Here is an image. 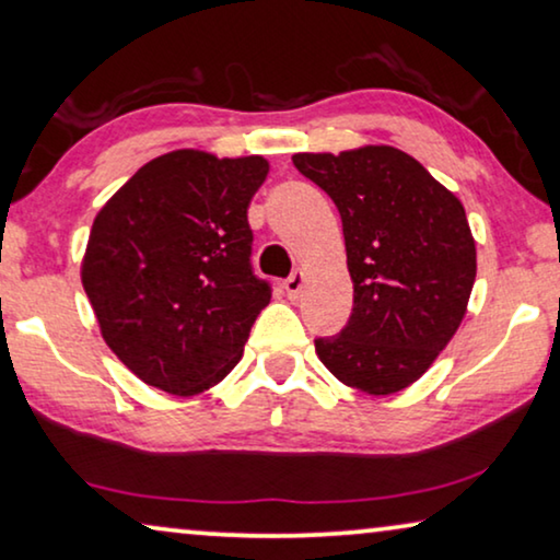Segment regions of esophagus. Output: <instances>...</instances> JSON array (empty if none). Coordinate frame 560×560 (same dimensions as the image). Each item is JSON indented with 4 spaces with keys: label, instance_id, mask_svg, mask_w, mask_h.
Here are the masks:
<instances>
[{
    "label": "esophagus",
    "instance_id": "esophagus-1",
    "mask_svg": "<svg viewBox=\"0 0 560 560\" xmlns=\"http://www.w3.org/2000/svg\"><path fill=\"white\" fill-rule=\"evenodd\" d=\"M282 285H285V293H288L290 301H295V298L301 295L303 285H305V275H303V270H295L285 282H282Z\"/></svg>",
    "mask_w": 560,
    "mask_h": 560
}]
</instances>
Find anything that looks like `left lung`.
<instances>
[{"mask_svg": "<svg viewBox=\"0 0 560 560\" xmlns=\"http://www.w3.org/2000/svg\"><path fill=\"white\" fill-rule=\"evenodd\" d=\"M293 165L341 213L354 308L316 354L343 385L393 395L412 385L462 326L477 247L458 198L389 144L339 155L298 152Z\"/></svg>", "mask_w": 560, "mask_h": 560, "instance_id": "1", "label": "left lung"}]
</instances>
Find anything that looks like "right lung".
<instances>
[{"label":"right lung","mask_w":560,"mask_h":560,"mask_svg":"<svg viewBox=\"0 0 560 560\" xmlns=\"http://www.w3.org/2000/svg\"><path fill=\"white\" fill-rule=\"evenodd\" d=\"M265 158L175 150L96 213L81 282L104 341L150 387L198 395L242 359L270 282L252 272L247 209Z\"/></svg>","instance_id":"1"}]
</instances>
